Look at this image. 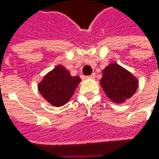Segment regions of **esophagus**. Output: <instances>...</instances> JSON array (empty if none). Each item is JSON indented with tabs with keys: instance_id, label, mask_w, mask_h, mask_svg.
Wrapping results in <instances>:
<instances>
[{
	"instance_id": "esophagus-1",
	"label": "esophagus",
	"mask_w": 159,
	"mask_h": 159,
	"mask_svg": "<svg viewBox=\"0 0 159 159\" xmlns=\"http://www.w3.org/2000/svg\"><path fill=\"white\" fill-rule=\"evenodd\" d=\"M87 78H89V79H95V73H92L91 75H89V76H87Z\"/></svg>"
}]
</instances>
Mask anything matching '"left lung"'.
Here are the masks:
<instances>
[{"label": "left lung", "instance_id": "left-lung-1", "mask_svg": "<svg viewBox=\"0 0 159 159\" xmlns=\"http://www.w3.org/2000/svg\"><path fill=\"white\" fill-rule=\"evenodd\" d=\"M106 95L114 102H123L136 91L137 80L117 64H110L102 70L100 80Z\"/></svg>", "mask_w": 159, "mask_h": 159}]
</instances>
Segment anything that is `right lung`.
<instances>
[{"instance_id": "add662e5", "label": "right lung", "mask_w": 159, "mask_h": 159, "mask_svg": "<svg viewBox=\"0 0 159 159\" xmlns=\"http://www.w3.org/2000/svg\"><path fill=\"white\" fill-rule=\"evenodd\" d=\"M79 76H70L62 65H58L43 78L38 89L40 95L54 106H62L70 100L80 82Z\"/></svg>"}]
</instances>
